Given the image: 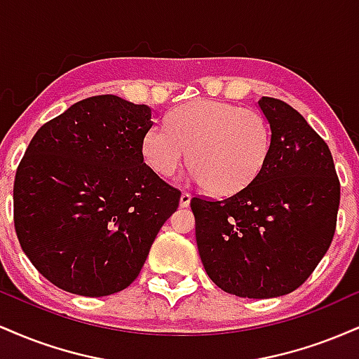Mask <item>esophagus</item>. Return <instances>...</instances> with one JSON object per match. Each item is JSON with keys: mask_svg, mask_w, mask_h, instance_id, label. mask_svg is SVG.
Returning a JSON list of instances; mask_svg holds the SVG:
<instances>
[{"mask_svg": "<svg viewBox=\"0 0 359 359\" xmlns=\"http://www.w3.org/2000/svg\"><path fill=\"white\" fill-rule=\"evenodd\" d=\"M191 199H192L191 194L182 192V196H180V208H189V204H191Z\"/></svg>", "mask_w": 359, "mask_h": 359, "instance_id": "esophagus-1", "label": "esophagus"}]
</instances>
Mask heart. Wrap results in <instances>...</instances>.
<instances>
[{
  "instance_id": "heart-1",
  "label": "heart",
  "mask_w": 359,
  "mask_h": 359,
  "mask_svg": "<svg viewBox=\"0 0 359 359\" xmlns=\"http://www.w3.org/2000/svg\"><path fill=\"white\" fill-rule=\"evenodd\" d=\"M271 148V128L258 111L196 100L170 113L143 138V156L155 174L172 177L189 154L192 177L209 192L231 196L259 174Z\"/></svg>"
}]
</instances>
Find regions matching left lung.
<instances>
[{"label":"left lung","mask_w":359,"mask_h":359,"mask_svg":"<svg viewBox=\"0 0 359 359\" xmlns=\"http://www.w3.org/2000/svg\"><path fill=\"white\" fill-rule=\"evenodd\" d=\"M259 109L271 148L259 174L221 201L192 197L209 278L228 294L271 299L311 277L336 231L341 185L329 147L299 111L275 97Z\"/></svg>","instance_id":"8db88e82"}]
</instances>
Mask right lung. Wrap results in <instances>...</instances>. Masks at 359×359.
I'll use <instances>...</instances> for the list:
<instances>
[{"instance_id":"right-lung-1","label":"right lung","mask_w":359,"mask_h":359,"mask_svg":"<svg viewBox=\"0 0 359 359\" xmlns=\"http://www.w3.org/2000/svg\"><path fill=\"white\" fill-rule=\"evenodd\" d=\"M151 109L113 94L82 100L40 128L15 175V229L48 282L104 297L138 277L180 191L143 162Z\"/></svg>"}]
</instances>
